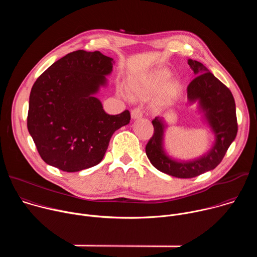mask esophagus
Instances as JSON below:
<instances>
[{
  "label": "esophagus",
  "mask_w": 257,
  "mask_h": 257,
  "mask_svg": "<svg viewBox=\"0 0 257 257\" xmlns=\"http://www.w3.org/2000/svg\"><path fill=\"white\" fill-rule=\"evenodd\" d=\"M143 116V112H142V109L140 108V107H134L132 111H131V117H132V119H134V120H136V119H139V118H141Z\"/></svg>",
  "instance_id": "34e87169"
}]
</instances>
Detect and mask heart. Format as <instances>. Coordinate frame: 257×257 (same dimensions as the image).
<instances>
[{"instance_id":"1","label":"heart","mask_w":257,"mask_h":257,"mask_svg":"<svg viewBox=\"0 0 257 257\" xmlns=\"http://www.w3.org/2000/svg\"><path fill=\"white\" fill-rule=\"evenodd\" d=\"M170 77L171 72L169 70L161 69L140 81H131L129 89L135 95L149 96L160 91ZM166 84L164 87V97L160 102L162 104L169 102L181 90V83L178 80H171Z\"/></svg>"}]
</instances>
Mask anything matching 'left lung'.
Instances as JSON below:
<instances>
[{
  "label": "left lung",
  "mask_w": 257,
  "mask_h": 257,
  "mask_svg": "<svg viewBox=\"0 0 257 257\" xmlns=\"http://www.w3.org/2000/svg\"><path fill=\"white\" fill-rule=\"evenodd\" d=\"M188 64L198 75L189 83L187 96L191 101L199 99L200 106L215 135L213 148L201 159L193 162L173 161L163 151L164 123L161 117L153 120L154 134L145 146L146 156L155 168L183 179L194 178L214 169L224 159L238 132L236 104L231 90L200 62L189 59Z\"/></svg>",
  "instance_id": "left-lung-1"
}]
</instances>
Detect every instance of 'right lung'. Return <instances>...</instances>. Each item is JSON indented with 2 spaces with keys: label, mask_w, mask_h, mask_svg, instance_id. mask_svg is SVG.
I'll use <instances>...</instances> for the list:
<instances>
[{
  "label": "right lung",
  "mask_w": 257,
  "mask_h": 257,
  "mask_svg": "<svg viewBox=\"0 0 257 257\" xmlns=\"http://www.w3.org/2000/svg\"><path fill=\"white\" fill-rule=\"evenodd\" d=\"M114 60L100 52L69 53L34 82L27 128L41 158L64 172L99 164L116 130L130 122V112L106 114L93 94L105 84Z\"/></svg>",
  "instance_id": "right-lung-1"
}]
</instances>
